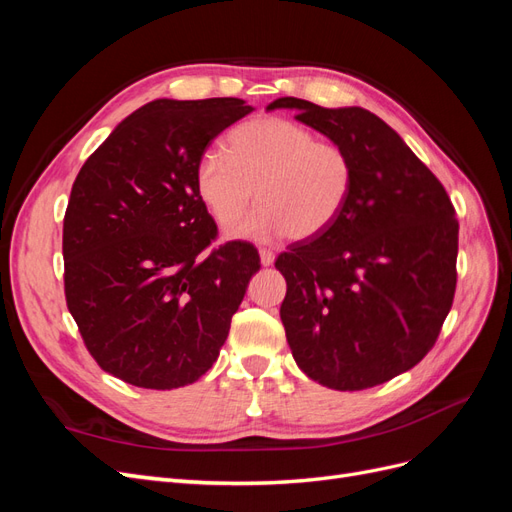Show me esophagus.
Returning <instances> with one entry per match:
<instances>
[{"label":"esophagus","mask_w":512,"mask_h":512,"mask_svg":"<svg viewBox=\"0 0 512 512\" xmlns=\"http://www.w3.org/2000/svg\"><path fill=\"white\" fill-rule=\"evenodd\" d=\"M258 254H260V265L262 267H271L275 262V254L271 250H260Z\"/></svg>","instance_id":"34e87169"}]
</instances>
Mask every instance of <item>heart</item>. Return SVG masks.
Returning <instances> with one entry per match:
<instances>
[{"mask_svg":"<svg viewBox=\"0 0 512 512\" xmlns=\"http://www.w3.org/2000/svg\"><path fill=\"white\" fill-rule=\"evenodd\" d=\"M194 185L215 224L228 228L252 205L250 218L228 230L230 239H314L342 215L354 164L337 143L282 117L245 121L226 138L224 153L205 151Z\"/></svg>","mask_w":512,"mask_h":512,"instance_id":"obj_1","label":"heart"}]
</instances>
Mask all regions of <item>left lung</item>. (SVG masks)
Returning a JSON list of instances; mask_svg holds the SVG:
<instances>
[{"instance_id": "left-lung-1", "label": "left lung", "mask_w": 512, "mask_h": 512, "mask_svg": "<svg viewBox=\"0 0 512 512\" xmlns=\"http://www.w3.org/2000/svg\"><path fill=\"white\" fill-rule=\"evenodd\" d=\"M342 145L354 185L337 222L294 243L280 316L294 361L335 391H363L412 369L436 344L457 284L459 222L442 183L389 123L361 106L277 98Z\"/></svg>"}]
</instances>
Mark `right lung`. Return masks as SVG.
<instances>
[{"label": "right lung", "mask_w": 512, "mask_h": 512, "mask_svg": "<svg viewBox=\"0 0 512 512\" xmlns=\"http://www.w3.org/2000/svg\"><path fill=\"white\" fill-rule=\"evenodd\" d=\"M247 113L239 98L153 100L108 134L72 185L68 309L91 356L123 382L179 389L218 361L260 258L245 241L200 256L218 226L194 173Z\"/></svg>", "instance_id": "add662e5"}]
</instances>
